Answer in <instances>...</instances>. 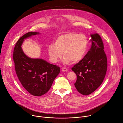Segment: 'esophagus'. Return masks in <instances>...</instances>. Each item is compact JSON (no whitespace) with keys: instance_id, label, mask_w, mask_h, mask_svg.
<instances>
[{"instance_id":"34e87169","label":"esophagus","mask_w":123,"mask_h":123,"mask_svg":"<svg viewBox=\"0 0 123 123\" xmlns=\"http://www.w3.org/2000/svg\"><path fill=\"white\" fill-rule=\"evenodd\" d=\"M62 71L63 72H67V71H68V69H67V68L64 67V68H62Z\"/></svg>"}]
</instances>
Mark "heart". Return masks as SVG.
I'll return each mask as SVG.
<instances>
[{
  "mask_svg": "<svg viewBox=\"0 0 123 123\" xmlns=\"http://www.w3.org/2000/svg\"><path fill=\"white\" fill-rule=\"evenodd\" d=\"M88 44L87 38L85 35L67 32L57 37L54 43L48 45L47 50L52 63L58 62L63 53V63L69 64L71 61L77 63L84 58Z\"/></svg>",
  "mask_w": 123,
  "mask_h": 123,
  "instance_id": "1",
  "label": "heart"
}]
</instances>
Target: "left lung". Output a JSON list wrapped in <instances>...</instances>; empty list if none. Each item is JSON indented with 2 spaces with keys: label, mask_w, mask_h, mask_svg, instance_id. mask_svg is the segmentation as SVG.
I'll return each mask as SVG.
<instances>
[{
  "label": "left lung",
  "mask_w": 123,
  "mask_h": 123,
  "mask_svg": "<svg viewBox=\"0 0 123 123\" xmlns=\"http://www.w3.org/2000/svg\"><path fill=\"white\" fill-rule=\"evenodd\" d=\"M92 46L84 58L74 65L72 70L77 75L74 84L77 91L87 95L101 85L107 68V60L104 44L98 34H91Z\"/></svg>",
  "instance_id": "left-lung-1"
}]
</instances>
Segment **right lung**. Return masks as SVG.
I'll return each instance as SVG.
<instances>
[{
  "instance_id": "right-lung-1",
  "label": "right lung",
  "mask_w": 123,
  "mask_h": 123,
  "mask_svg": "<svg viewBox=\"0 0 123 123\" xmlns=\"http://www.w3.org/2000/svg\"><path fill=\"white\" fill-rule=\"evenodd\" d=\"M38 32L31 31L17 41L13 52L16 74L23 87L31 95L39 96L50 89L54 80L60 73V67L40 58H31L23 51L24 40Z\"/></svg>"
}]
</instances>
